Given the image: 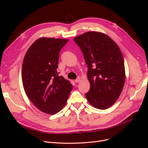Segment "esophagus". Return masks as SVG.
<instances>
[{"label":"esophagus","instance_id":"1","mask_svg":"<svg viewBox=\"0 0 148 148\" xmlns=\"http://www.w3.org/2000/svg\"><path fill=\"white\" fill-rule=\"evenodd\" d=\"M80 80H81V78L80 77H79L78 78L75 80V83H79V82H80Z\"/></svg>","mask_w":148,"mask_h":148}]
</instances>
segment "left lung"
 Wrapping results in <instances>:
<instances>
[{
    "mask_svg": "<svg viewBox=\"0 0 148 148\" xmlns=\"http://www.w3.org/2000/svg\"><path fill=\"white\" fill-rule=\"evenodd\" d=\"M88 65L89 91L86 98L98 109L113 106L119 97L125 81V71L121 51L106 34L91 31L74 38Z\"/></svg>",
    "mask_w": 148,
    "mask_h": 148,
    "instance_id": "1",
    "label": "left lung"
}]
</instances>
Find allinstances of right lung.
<instances>
[{
  "label": "right lung",
  "mask_w": 148,
  "mask_h": 148,
  "mask_svg": "<svg viewBox=\"0 0 148 148\" xmlns=\"http://www.w3.org/2000/svg\"><path fill=\"white\" fill-rule=\"evenodd\" d=\"M68 39L42 37L27 50L22 65V82L27 97L49 114L65 106L73 85L58 73L59 52Z\"/></svg>",
  "instance_id": "obj_1"
}]
</instances>
